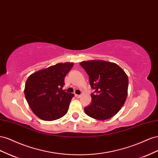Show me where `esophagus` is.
Returning a JSON list of instances; mask_svg holds the SVG:
<instances>
[{
    "mask_svg": "<svg viewBox=\"0 0 158 158\" xmlns=\"http://www.w3.org/2000/svg\"><path fill=\"white\" fill-rule=\"evenodd\" d=\"M75 97H77V98H80V97H81L80 94H75Z\"/></svg>",
    "mask_w": 158,
    "mask_h": 158,
    "instance_id": "esophagus-1",
    "label": "esophagus"
}]
</instances>
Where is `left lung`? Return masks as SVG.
Listing matches in <instances>:
<instances>
[{"mask_svg":"<svg viewBox=\"0 0 158 158\" xmlns=\"http://www.w3.org/2000/svg\"><path fill=\"white\" fill-rule=\"evenodd\" d=\"M89 75L94 93L91 103L85 112L91 118L105 120L114 116L124 104L127 97L128 79L116 64L102 60L80 63Z\"/></svg>","mask_w":158,"mask_h":158,"instance_id":"left-lung-1","label":"left lung"}]
</instances>
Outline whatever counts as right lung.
<instances>
[{"instance_id":"obj_1","label":"right lung","mask_w":158,"mask_h":158,"mask_svg":"<svg viewBox=\"0 0 158 158\" xmlns=\"http://www.w3.org/2000/svg\"><path fill=\"white\" fill-rule=\"evenodd\" d=\"M73 66V63L57 64L28 77L24 94L31 110L40 118L52 121L67 112L74 94L62 88L65 76Z\"/></svg>"}]
</instances>
